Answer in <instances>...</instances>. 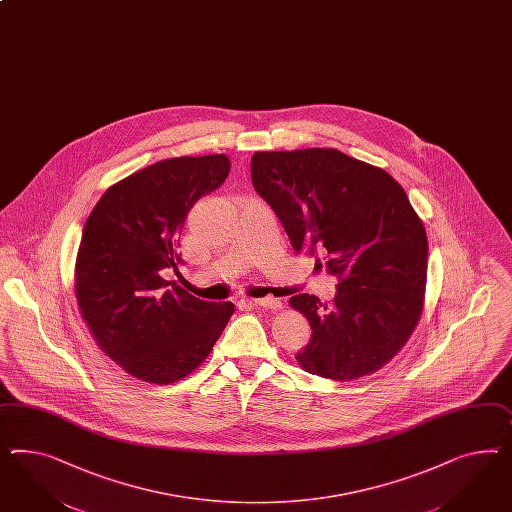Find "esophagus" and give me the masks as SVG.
I'll use <instances>...</instances> for the list:
<instances>
[{
    "instance_id": "34e87169",
    "label": "esophagus",
    "mask_w": 512,
    "mask_h": 512,
    "mask_svg": "<svg viewBox=\"0 0 512 512\" xmlns=\"http://www.w3.org/2000/svg\"><path fill=\"white\" fill-rule=\"evenodd\" d=\"M254 307L260 308H271V310H280L282 307V303L277 301V299H273V297H262V299H252L250 301Z\"/></svg>"
}]
</instances>
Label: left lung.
Returning <instances> with one entry per match:
<instances>
[{
  "label": "left lung",
  "instance_id": "left-lung-1",
  "mask_svg": "<svg viewBox=\"0 0 512 512\" xmlns=\"http://www.w3.org/2000/svg\"><path fill=\"white\" fill-rule=\"evenodd\" d=\"M250 176L293 250L320 254L338 280L329 305L308 293L290 299L312 329L297 363L327 380L374 374L423 314L428 239L406 190L385 170L331 147L258 151Z\"/></svg>",
  "mask_w": 512,
  "mask_h": 512
}]
</instances>
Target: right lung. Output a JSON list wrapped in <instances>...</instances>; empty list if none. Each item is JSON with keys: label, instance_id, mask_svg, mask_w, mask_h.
<instances>
[{"label": "right lung", "instance_id": "obj_1", "mask_svg": "<svg viewBox=\"0 0 512 512\" xmlns=\"http://www.w3.org/2000/svg\"><path fill=\"white\" fill-rule=\"evenodd\" d=\"M228 174L222 153L155 162L106 189L89 213L74 265L78 310L97 346L138 380L189 376L234 314V303L200 301L161 277L179 263L190 207Z\"/></svg>", "mask_w": 512, "mask_h": 512}]
</instances>
